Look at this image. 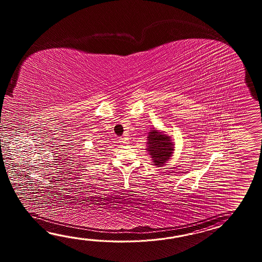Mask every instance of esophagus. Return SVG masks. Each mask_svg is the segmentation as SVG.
I'll return each instance as SVG.
<instances>
[{
    "mask_svg": "<svg viewBox=\"0 0 262 262\" xmlns=\"http://www.w3.org/2000/svg\"><path fill=\"white\" fill-rule=\"evenodd\" d=\"M119 142H120V144L121 145L128 144V138H126V137H122L121 139H119Z\"/></svg>",
    "mask_w": 262,
    "mask_h": 262,
    "instance_id": "34e87169",
    "label": "esophagus"
}]
</instances>
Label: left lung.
Returning a JSON list of instances; mask_svg holds the SVG:
<instances>
[{
  "label": "left lung",
  "instance_id": "1",
  "mask_svg": "<svg viewBox=\"0 0 262 262\" xmlns=\"http://www.w3.org/2000/svg\"><path fill=\"white\" fill-rule=\"evenodd\" d=\"M148 149L151 156L154 165L162 166L170 158L172 155L173 143L170 137L161 135L156 130H151L148 136Z\"/></svg>",
  "mask_w": 262,
  "mask_h": 262
}]
</instances>
